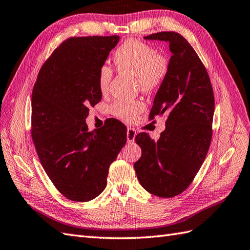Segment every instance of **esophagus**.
Wrapping results in <instances>:
<instances>
[{
    "label": "esophagus",
    "instance_id": "esophagus-1",
    "mask_svg": "<svg viewBox=\"0 0 250 250\" xmlns=\"http://www.w3.org/2000/svg\"><path fill=\"white\" fill-rule=\"evenodd\" d=\"M137 136V130L135 128H132V127H128L127 128V141L129 143L135 141V138Z\"/></svg>",
    "mask_w": 250,
    "mask_h": 250
}]
</instances>
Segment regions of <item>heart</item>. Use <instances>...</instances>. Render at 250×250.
Returning <instances> with one entry per match:
<instances>
[{
    "label": "heart",
    "mask_w": 250,
    "mask_h": 250,
    "mask_svg": "<svg viewBox=\"0 0 250 250\" xmlns=\"http://www.w3.org/2000/svg\"><path fill=\"white\" fill-rule=\"evenodd\" d=\"M113 62L119 71L137 75L138 84L142 90L150 91L161 86L169 70L167 58L157 53L156 48L145 42L128 39L113 53ZM112 71L107 64L101 65L97 73V83L101 92L109 89ZM141 101H115L111 105V113L124 121H132L144 110Z\"/></svg>",
    "instance_id": "heart-1"
}]
</instances>
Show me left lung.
<instances>
[{"label": "left lung", "mask_w": 250, "mask_h": 250, "mask_svg": "<svg viewBox=\"0 0 250 250\" xmlns=\"http://www.w3.org/2000/svg\"><path fill=\"white\" fill-rule=\"evenodd\" d=\"M168 42L172 57L149 119L167 115L166 130L158 140L140 132L136 143L142 156L135 163L140 184L153 195H179L192 184L205 161L212 139L214 94L202 60L185 37L175 32L146 36Z\"/></svg>", "instance_id": "left-lung-1"}]
</instances>
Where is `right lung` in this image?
Segmentation results:
<instances>
[{
  "label": "right lung",
  "mask_w": 250,
  "mask_h": 250,
  "mask_svg": "<svg viewBox=\"0 0 250 250\" xmlns=\"http://www.w3.org/2000/svg\"><path fill=\"white\" fill-rule=\"evenodd\" d=\"M119 36L72 37L42 64L32 95V138L55 188L73 202H89L107 185L110 164L127 140L126 127L109 120L88 130L89 108L102 100L97 73Z\"/></svg>",
  "instance_id": "obj_1"
}]
</instances>
